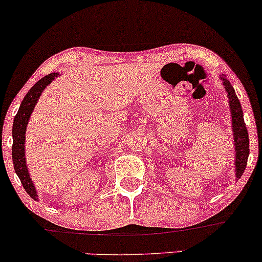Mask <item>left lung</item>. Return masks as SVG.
Here are the masks:
<instances>
[{"instance_id":"obj_1","label":"left lung","mask_w":262,"mask_h":262,"mask_svg":"<svg viewBox=\"0 0 262 262\" xmlns=\"http://www.w3.org/2000/svg\"><path fill=\"white\" fill-rule=\"evenodd\" d=\"M223 85L229 96V103L231 111V119H233V132H234V146H235V175L236 179H240L248 164L249 158V134L246 129L244 118H243V110L239 98L236 97L235 91L229 81L227 80L225 75L221 77Z\"/></svg>"}]
</instances>
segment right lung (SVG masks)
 Instances as JSON below:
<instances>
[{"label": "right lung", "instance_id": "1", "mask_svg": "<svg viewBox=\"0 0 262 262\" xmlns=\"http://www.w3.org/2000/svg\"><path fill=\"white\" fill-rule=\"evenodd\" d=\"M59 73H53L44 76L35 83L34 86L29 90L26 97L23 98L20 103L19 110L14 117L13 122V145H12V159H13V166L16 170V173L19 177L23 187H25L27 193L31 196L33 200L38 201V194L35 191L34 185H33L31 176L28 173V169L26 165V155H25V143H26V129L28 124L29 117L34 110L35 103H37L39 96L41 95L43 90L58 77Z\"/></svg>", "mask_w": 262, "mask_h": 262}]
</instances>
